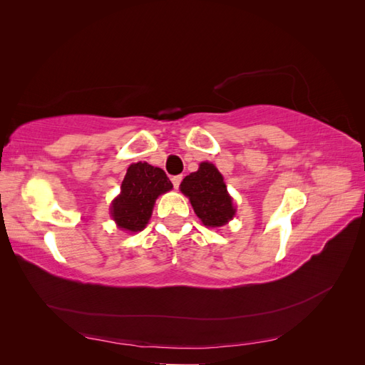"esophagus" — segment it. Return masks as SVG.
Segmentation results:
<instances>
[{
  "instance_id": "esophagus-1",
  "label": "esophagus",
  "mask_w": 365,
  "mask_h": 365,
  "mask_svg": "<svg viewBox=\"0 0 365 365\" xmlns=\"http://www.w3.org/2000/svg\"><path fill=\"white\" fill-rule=\"evenodd\" d=\"M182 181V176L181 175H176V176H172V182H173V187L175 189H178L180 184Z\"/></svg>"
}]
</instances>
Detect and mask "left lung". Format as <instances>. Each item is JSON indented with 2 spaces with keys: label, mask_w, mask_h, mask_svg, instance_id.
Returning a JSON list of instances; mask_svg holds the SVG:
<instances>
[{
  "label": "left lung",
  "mask_w": 365,
  "mask_h": 365,
  "mask_svg": "<svg viewBox=\"0 0 365 365\" xmlns=\"http://www.w3.org/2000/svg\"><path fill=\"white\" fill-rule=\"evenodd\" d=\"M180 189L189 197L196 216L205 227H222L236 215L233 197L227 192L224 176L212 163H201L200 169L185 176Z\"/></svg>",
  "instance_id": "1"
}]
</instances>
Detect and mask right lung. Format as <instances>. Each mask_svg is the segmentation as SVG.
I'll list each match as a JSON object with an SVG mask.
<instances>
[{"mask_svg":"<svg viewBox=\"0 0 365 365\" xmlns=\"http://www.w3.org/2000/svg\"><path fill=\"white\" fill-rule=\"evenodd\" d=\"M172 187L163 169L141 161L130 164L120 195L111 204V216L117 227L129 233L141 231L149 222L157 197L172 190Z\"/></svg>","mask_w":365,"mask_h":365,"instance_id":"1","label":"right lung"}]
</instances>
